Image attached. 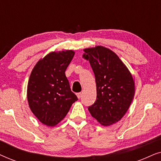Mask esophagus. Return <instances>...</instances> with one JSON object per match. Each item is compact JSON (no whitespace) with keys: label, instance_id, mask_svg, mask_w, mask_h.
<instances>
[{"label":"esophagus","instance_id":"1","mask_svg":"<svg viewBox=\"0 0 161 161\" xmlns=\"http://www.w3.org/2000/svg\"><path fill=\"white\" fill-rule=\"evenodd\" d=\"M76 94H77V97H78V98L80 99L81 97V93H80V92H79V93H77Z\"/></svg>","mask_w":161,"mask_h":161}]
</instances>
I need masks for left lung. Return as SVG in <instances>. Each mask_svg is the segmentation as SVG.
Segmentation results:
<instances>
[{"mask_svg": "<svg viewBox=\"0 0 161 161\" xmlns=\"http://www.w3.org/2000/svg\"><path fill=\"white\" fill-rule=\"evenodd\" d=\"M83 51L93 69L97 86V100L88 109L103 126L115 124L125 116L133 99L135 83L132 74L108 48L98 45Z\"/></svg>", "mask_w": 161, "mask_h": 161, "instance_id": "1", "label": "left lung"}]
</instances>
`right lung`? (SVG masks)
<instances>
[{"instance_id":"add662e5","label":"right lung","mask_w":161,"mask_h":161,"mask_svg":"<svg viewBox=\"0 0 161 161\" xmlns=\"http://www.w3.org/2000/svg\"><path fill=\"white\" fill-rule=\"evenodd\" d=\"M74 55L72 50L50 52L39 59L31 73L27 86L28 105L39 122L48 127L62 121L78 100L65 75Z\"/></svg>"}]
</instances>
